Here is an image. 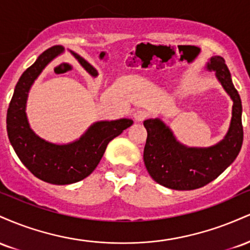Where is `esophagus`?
<instances>
[{
    "label": "esophagus",
    "mask_w": 250,
    "mask_h": 250,
    "mask_svg": "<svg viewBox=\"0 0 250 250\" xmlns=\"http://www.w3.org/2000/svg\"><path fill=\"white\" fill-rule=\"evenodd\" d=\"M148 117H149V113L147 110H143V109H140V110L135 111L134 114V119L139 122L145 121V120L148 119Z\"/></svg>",
    "instance_id": "34e87169"
}]
</instances>
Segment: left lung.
Wrapping results in <instances>:
<instances>
[{
  "label": "left lung",
  "mask_w": 250,
  "mask_h": 250,
  "mask_svg": "<svg viewBox=\"0 0 250 250\" xmlns=\"http://www.w3.org/2000/svg\"><path fill=\"white\" fill-rule=\"evenodd\" d=\"M208 69L216 71V77L234 102L230 128L225 140L210 148H187L175 140L161 120L143 122L148 133L143 150L146 168L155 182L175 190H193L208 185L233 163L242 147V104L225 59L213 57Z\"/></svg>",
  "instance_id": "obj_1"
}]
</instances>
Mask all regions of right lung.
Listing matches in <instances>:
<instances>
[{
  "mask_svg": "<svg viewBox=\"0 0 250 250\" xmlns=\"http://www.w3.org/2000/svg\"><path fill=\"white\" fill-rule=\"evenodd\" d=\"M62 51L61 45L43 51L22 74L7 111L8 137L16 155L34 176L51 185H70L89 176L101 161L108 143L133 125L129 119L96 122L81 139L62 146L44 141L34 134L24 111L28 91L43 68ZM73 55L90 75H97L84 59L75 53Z\"/></svg>",
  "mask_w": 250,
  "mask_h": 250,
  "instance_id": "add662e5",
  "label": "right lung"
}]
</instances>
